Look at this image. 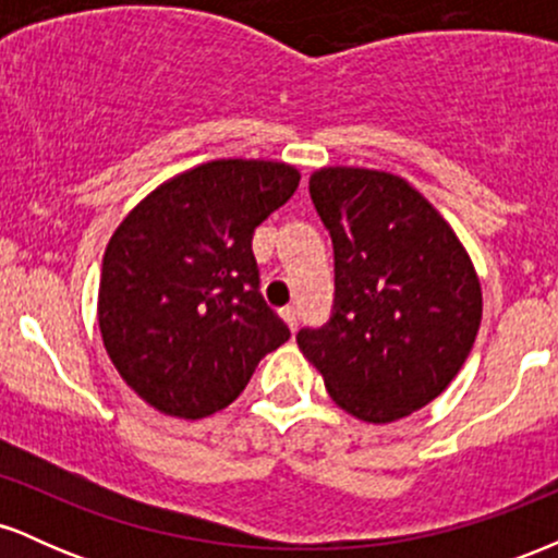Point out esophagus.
I'll use <instances>...</instances> for the list:
<instances>
[{
  "mask_svg": "<svg viewBox=\"0 0 558 558\" xmlns=\"http://www.w3.org/2000/svg\"><path fill=\"white\" fill-rule=\"evenodd\" d=\"M280 317H283V323L288 325V328H291V332L299 328V310H296V306H283V310H280Z\"/></svg>",
  "mask_w": 558,
  "mask_h": 558,
  "instance_id": "obj_1",
  "label": "esophagus"
}]
</instances>
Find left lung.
I'll return each instance as SVG.
<instances>
[{"label":"left lung","mask_w":558,"mask_h":558,"mask_svg":"<svg viewBox=\"0 0 558 558\" xmlns=\"http://www.w3.org/2000/svg\"><path fill=\"white\" fill-rule=\"evenodd\" d=\"M310 194L336 248V315L296 343L351 417L388 425L451 386L475 343L483 291L464 243L401 175L319 168Z\"/></svg>","instance_id":"left-lung-1"}]
</instances>
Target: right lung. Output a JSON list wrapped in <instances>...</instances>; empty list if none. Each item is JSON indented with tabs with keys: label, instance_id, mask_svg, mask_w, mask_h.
Masks as SVG:
<instances>
[{
	"label": "right lung",
	"instance_id": "add662e5",
	"mask_svg": "<svg viewBox=\"0 0 558 558\" xmlns=\"http://www.w3.org/2000/svg\"><path fill=\"white\" fill-rule=\"evenodd\" d=\"M299 181L288 162L213 159L159 183L114 228L99 332L125 386L157 412H220L291 338L259 293L252 235Z\"/></svg>",
	"mask_w": 558,
	"mask_h": 558
}]
</instances>
